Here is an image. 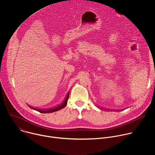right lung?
I'll return each mask as SVG.
<instances>
[{"label":"right lung","mask_w":155,"mask_h":155,"mask_svg":"<svg viewBox=\"0 0 155 155\" xmlns=\"http://www.w3.org/2000/svg\"><path fill=\"white\" fill-rule=\"evenodd\" d=\"M69 93L68 94L67 96L65 97V99L64 100V101L62 102V104H61L60 105H58V106H56L55 107H53V108H47V110H40V109H37V108H33L32 107H30L32 109H34L35 110H37V111L40 112V113H43V114H47V113H52V112H56L58 111V110H59L62 108H63L64 107H65L66 106V105H67V102H68V99H69Z\"/></svg>","instance_id":"1"}]
</instances>
